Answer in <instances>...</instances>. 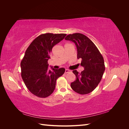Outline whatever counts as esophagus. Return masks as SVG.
<instances>
[{
  "mask_svg": "<svg viewBox=\"0 0 129 129\" xmlns=\"http://www.w3.org/2000/svg\"><path fill=\"white\" fill-rule=\"evenodd\" d=\"M70 72H71V71H69V70H68V69H66V71H65V73L66 74L69 73Z\"/></svg>",
  "mask_w": 129,
  "mask_h": 129,
  "instance_id": "34e87169",
  "label": "esophagus"
}]
</instances>
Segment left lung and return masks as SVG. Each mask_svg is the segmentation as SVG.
<instances>
[{"instance_id":"left-lung-1","label":"left lung","mask_w":129,"mask_h":129,"mask_svg":"<svg viewBox=\"0 0 129 129\" xmlns=\"http://www.w3.org/2000/svg\"><path fill=\"white\" fill-rule=\"evenodd\" d=\"M65 40L75 43L77 58H81V65L84 69L81 73L73 71L76 80L71 83V88L80 94H87L97 87L102 79L105 71L103 57L93 42L82 34H69Z\"/></svg>"}]
</instances>
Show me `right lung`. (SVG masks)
Instances as JSON below:
<instances>
[{
    "label": "right lung",
    "mask_w": 129,
    "mask_h": 129,
    "mask_svg": "<svg viewBox=\"0 0 129 129\" xmlns=\"http://www.w3.org/2000/svg\"><path fill=\"white\" fill-rule=\"evenodd\" d=\"M66 34L45 33L40 35L31 42L21 61V75L29 91L40 98L53 92L56 81L65 69H48V60L53 47L62 40Z\"/></svg>",
    "instance_id": "right-lung-1"
}]
</instances>
